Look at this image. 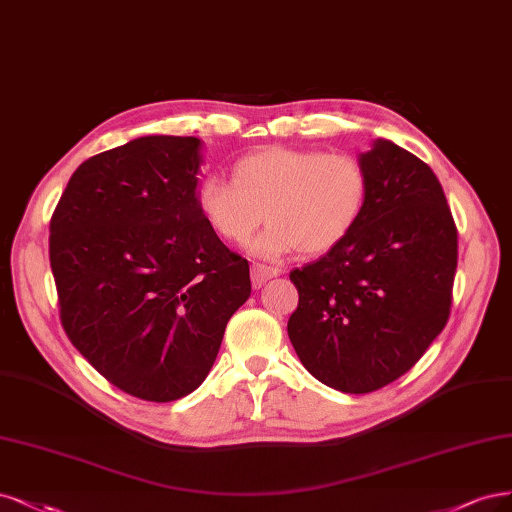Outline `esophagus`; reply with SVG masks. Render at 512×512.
Listing matches in <instances>:
<instances>
[{
  "mask_svg": "<svg viewBox=\"0 0 512 512\" xmlns=\"http://www.w3.org/2000/svg\"><path fill=\"white\" fill-rule=\"evenodd\" d=\"M280 270L278 268H270V266H261V263H255V266L251 268V278H253V287L255 289H261L263 283H268L270 278L278 276Z\"/></svg>",
  "mask_w": 512,
  "mask_h": 512,
  "instance_id": "34e87169",
  "label": "esophagus"
}]
</instances>
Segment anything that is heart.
Listing matches in <instances>:
<instances>
[{
  "label": "heart",
  "mask_w": 512,
  "mask_h": 512,
  "mask_svg": "<svg viewBox=\"0 0 512 512\" xmlns=\"http://www.w3.org/2000/svg\"><path fill=\"white\" fill-rule=\"evenodd\" d=\"M232 180L204 176L197 210L214 234L234 244L249 240L266 212L270 223L251 242L266 259L336 249L355 229L368 195L366 170L355 157L308 148H259L234 163Z\"/></svg>",
  "instance_id": "b5f03b06"
}]
</instances>
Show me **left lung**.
I'll use <instances>...</instances> for the list:
<instances>
[{"mask_svg": "<svg viewBox=\"0 0 512 512\" xmlns=\"http://www.w3.org/2000/svg\"><path fill=\"white\" fill-rule=\"evenodd\" d=\"M357 161L364 212L336 249L291 272L287 323L304 368L342 393H370L417 364L449 319L457 229L432 168L391 140Z\"/></svg>", "mask_w": 512, "mask_h": 512, "instance_id": "8db88e82", "label": "left lung"}]
</instances>
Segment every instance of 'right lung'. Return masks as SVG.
I'll use <instances>...</instances> for the list:
<instances>
[{
    "label": "right lung",
    "instance_id": "1",
    "mask_svg": "<svg viewBox=\"0 0 512 512\" xmlns=\"http://www.w3.org/2000/svg\"><path fill=\"white\" fill-rule=\"evenodd\" d=\"M204 142L142 136L80 163L51 221L65 334L121 391L185 398L208 376L249 261L197 210Z\"/></svg>",
    "mask_w": 512,
    "mask_h": 512
}]
</instances>
